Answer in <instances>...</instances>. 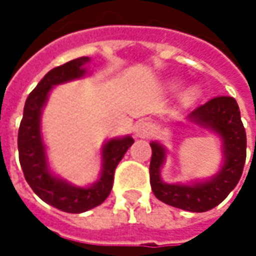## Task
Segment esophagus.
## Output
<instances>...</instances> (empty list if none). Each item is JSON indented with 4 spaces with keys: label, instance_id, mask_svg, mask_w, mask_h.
Instances as JSON below:
<instances>
[{
    "label": "esophagus",
    "instance_id": "obj_1",
    "mask_svg": "<svg viewBox=\"0 0 256 256\" xmlns=\"http://www.w3.org/2000/svg\"><path fill=\"white\" fill-rule=\"evenodd\" d=\"M133 133L138 138H148L152 134V124L148 120H138L133 126Z\"/></svg>",
    "mask_w": 256,
    "mask_h": 256
}]
</instances>
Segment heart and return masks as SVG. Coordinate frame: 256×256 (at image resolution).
Returning <instances> with one entry per match:
<instances>
[{
    "label": "heart",
    "mask_w": 256,
    "mask_h": 256,
    "mask_svg": "<svg viewBox=\"0 0 256 256\" xmlns=\"http://www.w3.org/2000/svg\"><path fill=\"white\" fill-rule=\"evenodd\" d=\"M196 96H198V89H196V88H189V89L184 93V98L186 101H192L196 98Z\"/></svg>",
    "instance_id": "heart-1"
}]
</instances>
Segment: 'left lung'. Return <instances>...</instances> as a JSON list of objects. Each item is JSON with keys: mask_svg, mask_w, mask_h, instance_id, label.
I'll return each mask as SVG.
<instances>
[{"mask_svg": "<svg viewBox=\"0 0 256 256\" xmlns=\"http://www.w3.org/2000/svg\"><path fill=\"white\" fill-rule=\"evenodd\" d=\"M189 124L214 133L220 141L222 163L218 172L207 180L188 184H167L160 176L166 163L167 148L152 141L150 174L152 192L163 203L190 212H204L222 203L236 188L246 163L247 137L240 110L233 97H215L188 114Z\"/></svg>", "mask_w": 256, "mask_h": 256, "instance_id": "1", "label": "left lung"}]
</instances>
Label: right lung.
<instances>
[{"mask_svg":"<svg viewBox=\"0 0 256 256\" xmlns=\"http://www.w3.org/2000/svg\"><path fill=\"white\" fill-rule=\"evenodd\" d=\"M90 58H79L50 70L31 92L24 104L20 122L18 148L22 170L31 189L45 203L64 212L80 214L100 206L111 193L114 172L118 163L133 145L132 136L106 140L101 146V172L97 181L88 186H78L58 177L49 166L46 145L41 132L42 111L54 86L89 75L86 66Z\"/></svg>","mask_w":256,"mask_h":256,"instance_id":"add662e5","label":"right lung"}]
</instances>
